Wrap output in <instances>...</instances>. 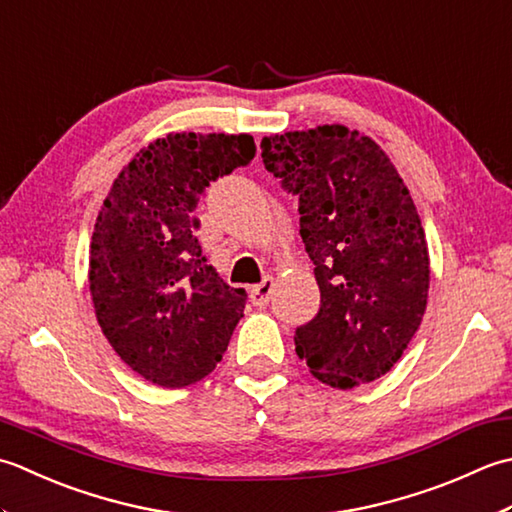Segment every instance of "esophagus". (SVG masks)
Segmentation results:
<instances>
[{
    "label": "esophagus",
    "mask_w": 512,
    "mask_h": 512,
    "mask_svg": "<svg viewBox=\"0 0 512 512\" xmlns=\"http://www.w3.org/2000/svg\"><path fill=\"white\" fill-rule=\"evenodd\" d=\"M274 289H276V280L271 278V276H267L263 283L256 285L252 289V294H249V298H252V302H254L256 307H265L267 302H269V298H271V294H274Z\"/></svg>",
    "instance_id": "esophagus-1"
}]
</instances>
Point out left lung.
I'll use <instances>...</instances> for the list:
<instances>
[{
	"instance_id": "8db88e82",
	"label": "left lung",
	"mask_w": 512,
	"mask_h": 512,
	"mask_svg": "<svg viewBox=\"0 0 512 512\" xmlns=\"http://www.w3.org/2000/svg\"><path fill=\"white\" fill-rule=\"evenodd\" d=\"M260 150L298 194L300 236L316 265L320 311L296 329L298 358L333 389L382 378L429 300V247L409 187L378 143L342 123L271 134Z\"/></svg>"
}]
</instances>
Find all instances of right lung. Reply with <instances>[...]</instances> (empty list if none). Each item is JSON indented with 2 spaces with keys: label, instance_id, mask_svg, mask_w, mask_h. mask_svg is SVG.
I'll return each instance as SVG.
<instances>
[{
  "label": "right lung",
  "instance_id": "1",
  "mask_svg": "<svg viewBox=\"0 0 512 512\" xmlns=\"http://www.w3.org/2000/svg\"><path fill=\"white\" fill-rule=\"evenodd\" d=\"M252 134L170 132L114 179L90 241L88 285L103 336L163 389L210 375L243 318L245 289L205 263L192 212L205 187L254 159Z\"/></svg>",
  "mask_w": 512,
  "mask_h": 512
}]
</instances>
